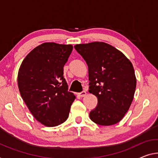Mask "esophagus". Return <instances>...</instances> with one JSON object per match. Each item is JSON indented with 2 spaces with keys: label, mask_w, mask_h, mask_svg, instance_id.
<instances>
[{
  "label": "esophagus",
  "mask_w": 158,
  "mask_h": 158,
  "mask_svg": "<svg viewBox=\"0 0 158 158\" xmlns=\"http://www.w3.org/2000/svg\"><path fill=\"white\" fill-rule=\"evenodd\" d=\"M86 95V92L85 91H82L81 92V93H79V96L81 97V98H83V97H85Z\"/></svg>",
  "instance_id": "esophagus-1"
}]
</instances>
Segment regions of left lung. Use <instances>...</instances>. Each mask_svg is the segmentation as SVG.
Listing matches in <instances>:
<instances>
[{"instance_id":"8db88e82","label":"left lung","mask_w":158,"mask_h":158,"mask_svg":"<svg viewBox=\"0 0 158 158\" xmlns=\"http://www.w3.org/2000/svg\"><path fill=\"white\" fill-rule=\"evenodd\" d=\"M74 48L88 66L89 93L98 98V105L89 112L97 124L111 126L119 122L129 109L136 87L131 62L109 44H80Z\"/></svg>"}]
</instances>
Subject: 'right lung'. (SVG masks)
Listing matches in <instances>:
<instances>
[{"mask_svg": "<svg viewBox=\"0 0 158 158\" xmlns=\"http://www.w3.org/2000/svg\"><path fill=\"white\" fill-rule=\"evenodd\" d=\"M73 48L71 44L43 43L27 55L19 69L22 98L34 117L46 127H56L66 121L76 99L68 91L64 77V66Z\"/></svg>", "mask_w": 158, "mask_h": 158, "instance_id": "add662e5", "label": "right lung"}]
</instances>
